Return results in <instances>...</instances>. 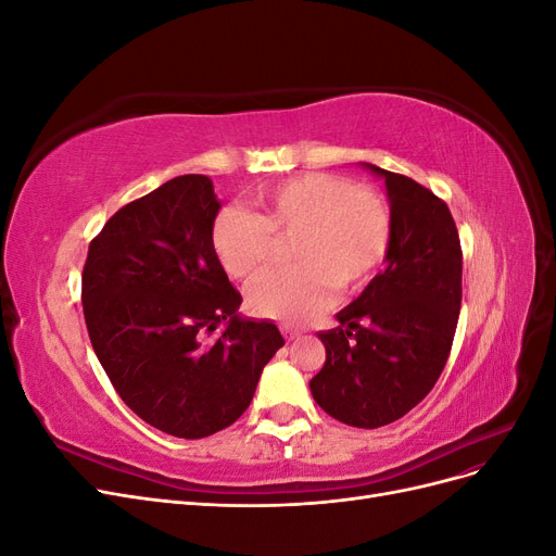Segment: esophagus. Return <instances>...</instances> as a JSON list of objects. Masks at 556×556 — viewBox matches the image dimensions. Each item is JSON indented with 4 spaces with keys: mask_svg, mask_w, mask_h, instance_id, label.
<instances>
[{
    "mask_svg": "<svg viewBox=\"0 0 556 556\" xmlns=\"http://www.w3.org/2000/svg\"><path fill=\"white\" fill-rule=\"evenodd\" d=\"M282 336H285V341H296L299 336H301V331L290 329V327H282Z\"/></svg>",
    "mask_w": 556,
    "mask_h": 556,
    "instance_id": "esophagus-1",
    "label": "esophagus"
}]
</instances>
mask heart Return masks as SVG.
Returning a JSON list of instances; mask_svg holds the SVG:
<instances>
[{
  "label": "heart",
  "mask_w": 556,
  "mask_h": 556,
  "mask_svg": "<svg viewBox=\"0 0 556 556\" xmlns=\"http://www.w3.org/2000/svg\"><path fill=\"white\" fill-rule=\"evenodd\" d=\"M260 215L227 206L213 243L227 274L257 276L276 255L277 237H296L292 268H274L248 290L262 317L301 325L327 308L336 285L352 292L371 278L392 243V211L374 190L331 174H304L257 197Z\"/></svg>",
  "instance_id": "1"
}]
</instances>
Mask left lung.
<instances>
[{
  "instance_id": "1",
  "label": "left lung",
  "mask_w": 556,
  "mask_h": 556,
  "mask_svg": "<svg viewBox=\"0 0 556 556\" xmlns=\"http://www.w3.org/2000/svg\"><path fill=\"white\" fill-rule=\"evenodd\" d=\"M359 164L384 180L392 243L382 271L336 313L341 325L317 333L327 359L311 394L339 422L378 429L413 410L443 374L462 308V245L445 201Z\"/></svg>"
}]
</instances>
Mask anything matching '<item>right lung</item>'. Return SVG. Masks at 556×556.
<instances>
[{
    "label": "right lung",
    "mask_w": 556,
    "mask_h": 556,
    "mask_svg": "<svg viewBox=\"0 0 556 556\" xmlns=\"http://www.w3.org/2000/svg\"><path fill=\"white\" fill-rule=\"evenodd\" d=\"M220 206L208 176L166 180L111 217L83 268V313L115 392L188 441L237 422L285 345L271 319L239 313L213 245Z\"/></svg>",
    "instance_id": "obj_1"
}]
</instances>
